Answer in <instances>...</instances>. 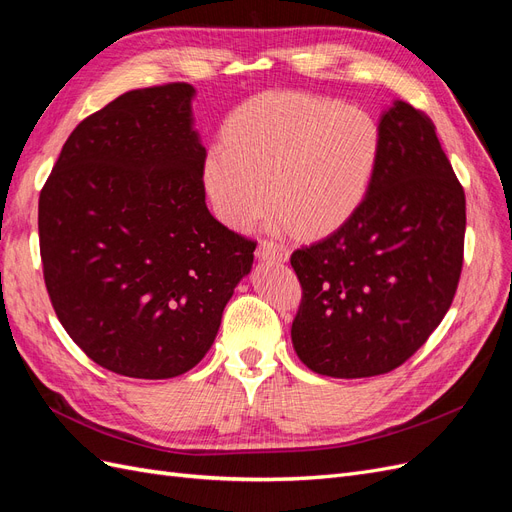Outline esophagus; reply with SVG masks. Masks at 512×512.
<instances>
[{"label":"esophagus","mask_w":512,"mask_h":512,"mask_svg":"<svg viewBox=\"0 0 512 512\" xmlns=\"http://www.w3.org/2000/svg\"><path fill=\"white\" fill-rule=\"evenodd\" d=\"M256 256H258V258H262V260H277V262H284V260H288L290 252H288V247H286V245H282V243L269 241V239H262V241L258 243Z\"/></svg>","instance_id":"1"}]
</instances>
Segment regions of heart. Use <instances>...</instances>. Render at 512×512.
Segmentation results:
<instances>
[{
    "mask_svg": "<svg viewBox=\"0 0 512 512\" xmlns=\"http://www.w3.org/2000/svg\"><path fill=\"white\" fill-rule=\"evenodd\" d=\"M380 158L367 113L337 100L273 91L239 106L205 162L220 218L245 228L271 207L299 235H324L365 200Z\"/></svg>",
    "mask_w": 512,
    "mask_h": 512,
    "instance_id": "obj_1",
    "label": "heart"
}]
</instances>
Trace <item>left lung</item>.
Segmentation results:
<instances>
[{
    "label": "left lung",
    "mask_w": 512,
    "mask_h": 512,
    "mask_svg": "<svg viewBox=\"0 0 512 512\" xmlns=\"http://www.w3.org/2000/svg\"><path fill=\"white\" fill-rule=\"evenodd\" d=\"M378 132L380 158L361 207L290 256L303 290L292 346L331 378L404 365L446 316L463 267L466 194L433 121L395 102Z\"/></svg>",
    "instance_id": "obj_1"
}]
</instances>
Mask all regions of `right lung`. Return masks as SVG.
Segmentation results:
<instances>
[{
    "instance_id": "add662e5",
    "label": "right lung",
    "mask_w": 512,
    "mask_h": 512,
    "mask_svg": "<svg viewBox=\"0 0 512 512\" xmlns=\"http://www.w3.org/2000/svg\"><path fill=\"white\" fill-rule=\"evenodd\" d=\"M194 87L132 89L85 117L38 203L42 273L61 327L119 376L192 369L218 335L256 241L205 205Z\"/></svg>"
}]
</instances>
